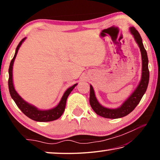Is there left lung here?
Masks as SVG:
<instances>
[{"label":"left lung","instance_id":"8db88e82","mask_svg":"<svg viewBox=\"0 0 160 160\" xmlns=\"http://www.w3.org/2000/svg\"><path fill=\"white\" fill-rule=\"evenodd\" d=\"M131 34L133 35L135 41L138 44L140 52L142 56V77L141 80L136 90L131 94V96L123 103L122 106L117 109H108L102 107L97 101V99L94 94L92 86L90 85V104L91 107L92 108L94 112L97 115L101 116L104 118H118L126 116L134 110L137 105L141 100L142 96L144 95L146 90H147L149 78H150V72L148 69V58L147 55V51L145 49L144 46L142 44V38L140 37L139 32H138L134 27H131L130 28Z\"/></svg>","mask_w":160,"mask_h":160}]
</instances>
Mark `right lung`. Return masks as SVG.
<instances>
[{
  "instance_id": "add662e5",
  "label": "right lung",
  "mask_w": 160,
  "mask_h": 160,
  "mask_svg": "<svg viewBox=\"0 0 160 160\" xmlns=\"http://www.w3.org/2000/svg\"><path fill=\"white\" fill-rule=\"evenodd\" d=\"M25 38H23L21 40L20 42L19 43L18 45L17 48H16L15 50V53L14 57L12 58L10 62L8 72H9V79H8V88H9V92L10 94V96L14 100L15 104H17L19 109H20L24 114L26 115L29 118L32 119V120L36 121H39V122H47V121H51L56 120V119L59 118L63 114L65 108H66V100L68 97L71 92V91L73 90L74 88L77 85V84H75L74 85L70 87V88L68 89V90L65 92L63 96L62 97L61 102H59V104L53 109H51L49 110H39L37 109L36 107L32 106V105L28 104V102H26L25 100H23L22 98H21V97L17 93V92L15 91L14 86H13V82H12V66L13 63H14L15 58L17 56L18 51L19 48L22 44Z\"/></svg>"
}]
</instances>
